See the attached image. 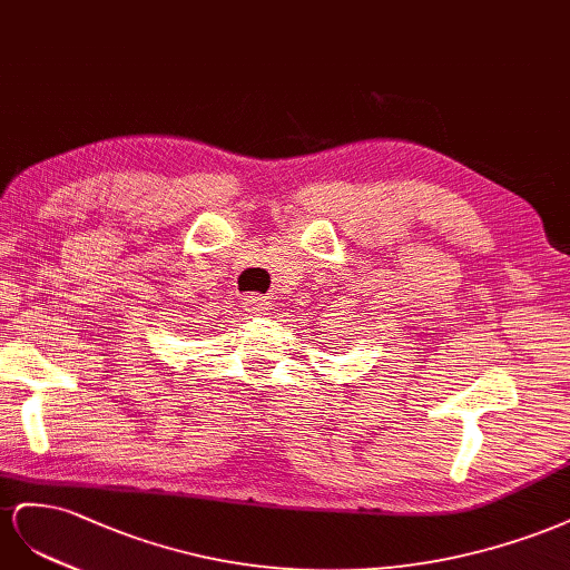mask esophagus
Wrapping results in <instances>:
<instances>
[{
  "label": "esophagus",
  "mask_w": 570,
  "mask_h": 570,
  "mask_svg": "<svg viewBox=\"0 0 570 570\" xmlns=\"http://www.w3.org/2000/svg\"><path fill=\"white\" fill-rule=\"evenodd\" d=\"M243 307H246L248 313H263L267 307V301L257 294H248V296H243Z\"/></svg>",
  "instance_id": "1"
}]
</instances>
